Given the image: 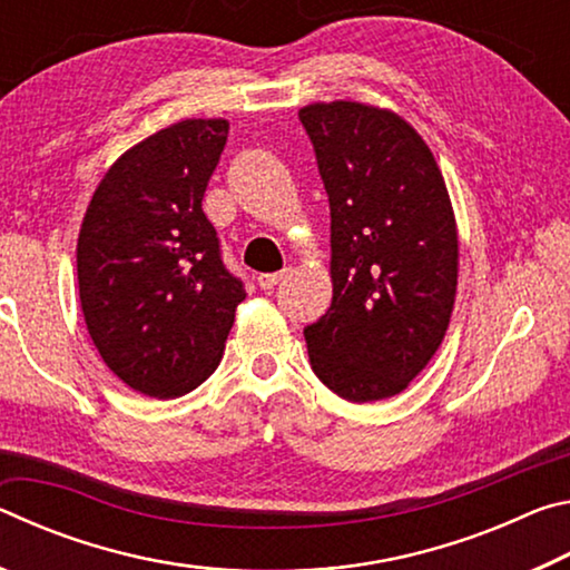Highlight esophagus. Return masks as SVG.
I'll use <instances>...</instances> for the list:
<instances>
[{
    "mask_svg": "<svg viewBox=\"0 0 570 570\" xmlns=\"http://www.w3.org/2000/svg\"><path fill=\"white\" fill-rule=\"evenodd\" d=\"M286 274H288V268H284V272H274V274H262V276H258V286H262L264 292H274L278 282L286 278Z\"/></svg>",
    "mask_w": 570,
    "mask_h": 570,
    "instance_id": "obj_1",
    "label": "esophagus"
}]
</instances>
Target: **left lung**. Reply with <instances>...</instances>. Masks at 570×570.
Returning a JSON list of instances; mask_svg holds the SVG:
<instances>
[{
    "label": "left lung",
    "instance_id": "1",
    "mask_svg": "<svg viewBox=\"0 0 570 570\" xmlns=\"http://www.w3.org/2000/svg\"><path fill=\"white\" fill-rule=\"evenodd\" d=\"M332 210V306L304 330L316 377L350 402L394 397L435 356L458 288V228L412 125L362 102L298 110Z\"/></svg>",
    "mask_w": 570,
    "mask_h": 570
}]
</instances>
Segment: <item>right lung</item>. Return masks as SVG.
Returning <instances> with one entry per match:
<instances>
[{
	"instance_id": "right-lung-1",
	"label": "right lung",
	"mask_w": 570,
	"mask_h": 570,
	"mask_svg": "<svg viewBox=\"0 0 570 570\" xmlns=\"http://www.w3.org/2000/svg\"><path fill=\"white\" fill-rule=\"evenodd\" d=\"M226 138V120L150 135L105 173L82 220L85 324L102 362L148 397H180L214 374L246 298L200 208Z\"/></svg>"
}]
</instances>
